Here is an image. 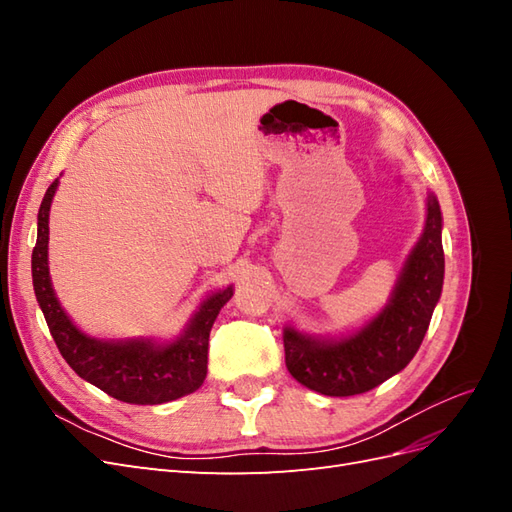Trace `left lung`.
<instances>
[{"instance_id":"8db88e82","label":"left lung","mask_w":512,"mask_h":512,"mask_svg":"<svg viewBox=\"0 0 512 512\" xmlns=\"http://www.w3.org/2000/svg\"><path fill=\"white\" fill-rule=\"evenodd\" d=\"M444 282L442 213L427 196V222L410 252L391 301L361 331L318 339L284 329L286 367L307 389L329 397L361 395L404 369L421 348Z\"/></svg>"}]
</instances>
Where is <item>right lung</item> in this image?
Returning <instances> with one entry per match:
<instances>
[{
	"label": "right lung",
	"instance_id": "add662e5",
	"mask_svg": "<svg viewBox=\"0 0 512 512\" xmlns=\"http://www.w3.org/2000/svg\"><path fill=\"white\" fill-rule=\"evenodd\" d=\"M57 183L59 179L49 185L38 211L32 277L36 299L61 356L83 380L126 404L156 406L194 393L205 382L209 333L220 309L232 297V286L203 301L188 327L170 344H156L151 339L102 342L85 335L61 309L51 286L49 211Z\"/></svg>",
	"mask_w": 512,
	"mask_h": 512
}]
</instances>
